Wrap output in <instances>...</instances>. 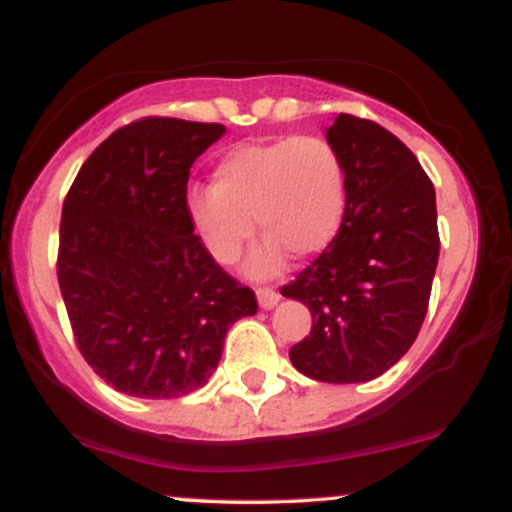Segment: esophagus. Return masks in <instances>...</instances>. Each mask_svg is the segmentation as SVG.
Segmentation results:
<instances>
[{"label":"esophagus","mask_w":512,"mask_h":512,"mask_svg":"<svg viewBox=\"0 0 512 512\" xmlns=\"http://www.w3.org/2000/svg\"><path fill=\"white\" fill-rule=\"evenodd\" d=\"M279 291H274V289H269V286H260V289H257V301H260V308H264V310H269V308H274L276 303H279Z\"/></svg>","instance_id":"1"}]
</instances>
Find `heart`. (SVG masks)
<instances>
[{"instance_id": "1", "label": "heart", "mask_w": 512, "mask_h": 512, "mask_svg": "<svg viewBox=\"0 0 512 512\" xmlns=\"http://www.w3.org/2000/svg\"><path fill=\"white\" fill-rule=\"evenodd\" d=\"M214 185L192 187L185 209L214 260H238L255 223L267 233L252 274H274L286 252L317 255L337 238L346 214L342 156L322 137L236 144L214 166Z\"/></svg>"}]
</instances>
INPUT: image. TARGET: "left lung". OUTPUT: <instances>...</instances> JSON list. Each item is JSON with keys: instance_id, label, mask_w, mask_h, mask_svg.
<instances>
[{"instance_id": "obj_1", "label": "left lung", "mask_w": 512, "mask_h": 512, "mask_svg": "<svg viewBox=\"0 0 512 512\" xmlns=\"http://www.w3.org/2000/svg\"><path fill=\"white\" fill-rule=\"evenodd\" d=\"M327 142L346 170V214L320 257L281 286L313 315L289 356L320 383H366L395 366L424 325L440 252L436 190L378 122L339 113Z\"/></svg>"}]
</instances>
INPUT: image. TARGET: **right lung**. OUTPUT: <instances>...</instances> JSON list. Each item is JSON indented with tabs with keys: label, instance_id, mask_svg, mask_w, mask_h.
<instances>
[{
	"label": "right lung",
	"instance_id": "add662e5",
	"mask_svg": "<svg viewBox=\"0 0 512 512\" xmlns=\"http://www.w3.org/2000/svg\"><path fill=\"white\" fill-rule=\"evenodd\" d=\"M226 127L144 117L86 158L62 204L57 279L81 356L129 397L209 383L255 291L223 272L185 209L187 180Z\"/></svg>",
	"mask_w": 512,
	"mask_h": 512
}]
</instances>
